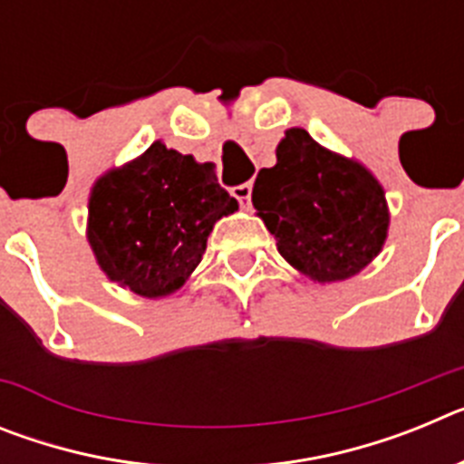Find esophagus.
Wrapping results in <instances>:
<instances>
[{"label":"esophagus","instance_id":"34e87169","mask_svg":"<svg viewBox=\"0 0 464 464\" xmlns=\"http://www.w3.org/2000/svg\"><path fill=\"white\" fill-rule=\"evenodd\" d=\"M251 192H253V186L251 183H241V186L232 188V195L239 199V204L244 208H251Z\"/></svg>","mask_w":464,"mask_h":464}]
</instances>
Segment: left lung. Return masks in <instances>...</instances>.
<instances>
[{"label":"left lung","instance_id":"8db88e82","mask_svg":"<svg viewBox=\"0 0 464 464\" xmlns=\"http://www.w3.org/2000/svg\"><path fill=\"white\" fill-rule=\"evenodd\" d=\"M253 207L297 272L337 283L362 272L388 239L383 186L362 162L325 149L302 127L285 130L276 165L260 169Z\"/></svg>","mask_w":464,"mask_h":464}]
</instances>
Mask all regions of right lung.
Here are the masks:
<instances>
[{
	"label": "right lung",
	"instance_id": "obj_1",
	"mask_svg": "<svg viewBox=\"0 0 464 464\" xmlns=\"http://www.w3.org/2000/svg\"><path fill=\"white\" fill-rule=\"evenodd\" d=\"M239 208L216 165L155 141L94 181L88 244L102 272L146 299L174 295L202 262L213 225Z\"/></svg>",
	"mask_w": 464,
	"mask_h": 464
}]
</instances>
